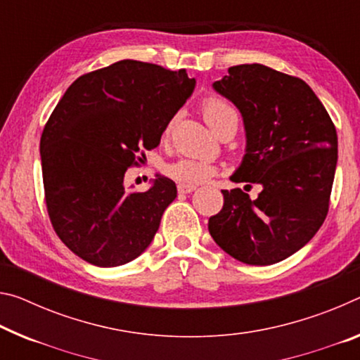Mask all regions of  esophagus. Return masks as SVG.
I'll use <instances>...</instances> for the list:
<instances>
[{"label": "esophagus", "mask_w": 360, "mask_h": 360, "mask_svg": "<svg viewBox=\"0 0 360 360\" xmlns=\"http://www.w3.org/2000/svg\"><path fill=\"white\" fill-rule=\"evenodd\" d=\"M195 189H197V187L192 186V184H179L178 186V192L179 193H191V192H193Z\"/></svg>", "instance_id": "esophagus-1"}]
</instances>
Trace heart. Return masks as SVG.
Masks as SVG:
<instances>
[{
    "label": "heart",
    "instance_id": "1",
    "mask_svg": "<svg viewBox=\"0 0 360 360\" xmlns=\"http://www.w3.org/2000/svg\"><path fill=\"white\" fill-rule=\"evenodd\" d=\"M229 113H236L227 102L210 98L203 102V117L211 128L218 127V123ZM216 168L210 162L197 158H181L167 167V174L182 184H202L213 178Z\"/></svg>",
    "mask_w": 360,
    "mask_h": 360
}]
</instances>
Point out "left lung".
Returning a JSON list of instances; mask_svg holds the SVG:
<instances>
[{
  "mask_svg": "<svg viewBox=\"0 0 360 360\" xmlns=\"http://www.w3.org/2000/svg\"><path fill=\"white\" fill-rule=\"evenodd\" d=\"M213 89L243 118L247 147L231 181L262 189L255 200L238 187L222 191L208 231L237 261L276 264L323 224L338 162L335 124L309 84L266 65L231 67Z\"/></svg>",
  "mask_w": 360,
  "mask_h": 360,
  "instance_id": "1",
  "label": "left lung"
}]
</instances>
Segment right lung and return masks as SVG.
Wrapping results in <instances>:
<instances>
[{"mask_svg": "<svg viewBox=\"0 0 360 360\" xmlns=\"http://www.w3.org/2000/svg\"><path fill=\"white\" fill-rule=\"evenodd\" d=\"M193 88L184 68L124 59L77 78L51 113L39 142L48 213L89 264H127L152 243L176 184L157 176L149 191L128 192L124 173L160 144Z\"/></svg>", "mask_w": 360, "mask_h": 360, "instance_id": "right-lung-1", "label": "right lung"}]
</instances>
